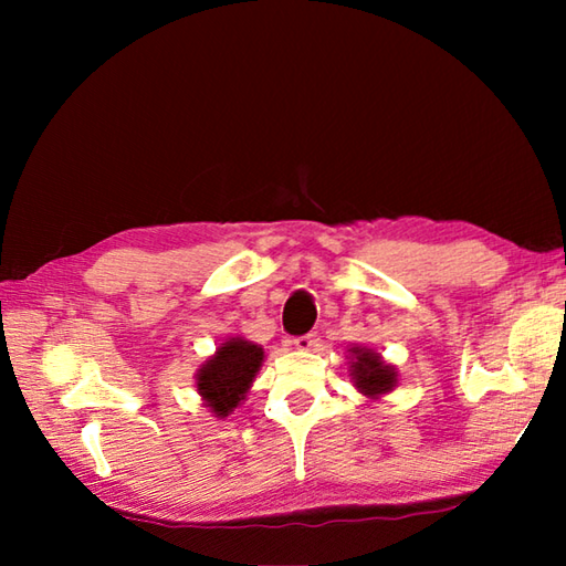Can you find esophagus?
<instances>
[{
	"label": "esophagus",
	"instance_id": "1",
	"mask_svg": "<svg viewBox=\"0 0 566 566\" xmlns=\"http://www.w3.org/2000/svg\"><path fill=\"white\" fill-rule=\"evenodd\" d=\"M292 344H294V349L310 352L314 347H319V337H317V334H302V337H294Z\"/></svg>",
	"mask_w": 566,
	"mask_h": 566
}]
</instances>
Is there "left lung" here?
Listing matches in <instances>:
<instances>
[{
    "label": "left lung",
    "mask_w": 566,
    "mask_h": 566,
    "mask_svg": "<svg viewBox=\"0 0 566 566\" xmlns=\"http://www.w3.org/2000/svg\"><path fill=\"white\" fill-rule=\"evenodd\" d=\"M352 361H349V377L354 379L361 395L369 399H379L397 387V369L379 357L377 352L367 347H352Z\"/></svg>",
    "instance_id": "8db88e82"
}]
</instances>
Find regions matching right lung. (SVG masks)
<instances>
[{"instance_id": "1", "label": "right lung", "mask_w": 566, "mask_h": 566, "mask_svg": "<svg viewBox=\"0 0 566 566\" xmlns=\"http://www.w3.org/2000/svg\"><path fill=\"white\" fill-rule=\"evenodd\" d=\"M264 361L260 344L242 337L227 339L202 367L197 369V391L212 415L224 419L242 405L249 387Z\"/></svg>"}]
</instances>
